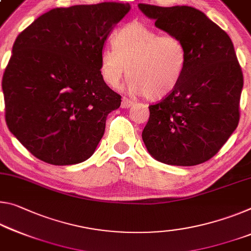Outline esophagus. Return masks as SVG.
Here are the masks:
<instances>
[{"mask_svg": "<svg viewBox=\"0 0 251 251\" xmlns=\"http://www.w3.org/2000/svg\"><path fill=\"white\" fill-rule=\"evenodd\" d=\"M134 105V101L130 100L127 97H124L122 99V108H129V107H132Z\"/></svg>", "mask_w": 251, "mask_h": 251, "instance_id": "1", "label": "esophagus"}]
</instances>
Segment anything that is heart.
I'll return each instance as SVG.
<instances>
[{
	"instance_id": "b5f03b06",
	"label": "heart",
	"mask_w": 251,
	"mask_h": 251,
	"mask_svg": "<svg viewBox=\"0 0 251 251\" xmlns=\"http://www.w3.org/2000/svg\"><path fill=\"white\" fill-rule=\"evenodd\" d=\"M186 67L182 40L144 23L132 22L114 35V46L100 52V75L110 87L119 86L128 73L129 90L160 100L177 88Z\"/></svg>"
}]
</instances>
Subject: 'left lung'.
I'll list each match as a JSON object with an SVG mask.
<instances>
[{"mask_svg":"<svg viewBox=\"0 0 251 251\" xmlns=\"http://www.w3.org/2000/svg\"><path fill=\"white\" fill-rule=\"evenodd\" d=\"M155 25L182 40L186 67L177 88L151 105L143 142L155 160L192 166L225 145L239 123L244 75L231 39L203 12L138 4Z\"/></svg>","mask_w":251,"mask_h":251,"instance_id":"8db88e82","label":"left lung"}]
</instances>
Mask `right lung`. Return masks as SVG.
<instances>
[{
	"label": "right lung",
	"mask_w": 251,
	"mask_h": 251,
	"mask_svg": "<svg viewBox=\"0 0 251 251\" xmlns=\"http://www.w3.org/2000/svg\"><path fill=\"white\" fill-rule=\"evenodd\" d=\"M128 3L57 7L15 40L2 79L10 132L39 160L78 164L94 154L122 96L100 75V52Z\"/></svg>",
	"instance_id": "1"
}]
</instances>
